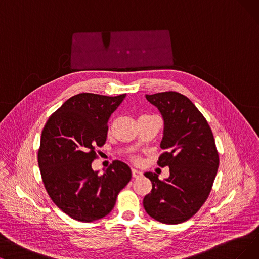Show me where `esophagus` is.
Segmentation results:
<instances>
[{
	"instance_id": "obj_1",
	"label": "esophagus",
	"mask_w": 259,
	"mask_h": 259,
	"mask_svg": "<svg viewBox=\"0 0 259 259\" xmlns=\"http://www.w3.org/2000/svg\"><path fill=\"white\" fill-rule=\"evenodd\" d=\"M132 174H133V178L137 179V178H140V177H141L142 172L139 171V170H137V169H132Z\"/></svg>"
}]
</instances>
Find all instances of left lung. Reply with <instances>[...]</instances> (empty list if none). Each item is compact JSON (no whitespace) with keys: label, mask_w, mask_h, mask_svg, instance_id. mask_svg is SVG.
I'll return each mask as SVG.
<instances>
[{"label":"left lung","mask_w":259,"mask_h":259,"mask_svg":"<svg viewBox=\"0 0 259 259\" xmlns=\"http://www.w3.org/2000/svg\"><path fill=\"white\" fill-rule=\"evenodd\" d=\"M163 120L160 148L164 151L160 167L168 165L170 177L160 181L158 175L146 172L152 191L144 196L143 207L153 219L178 224L190 219L207 200L219 156L207 121L193 103L179 92L167 91L146 95Z\"/></svg>","instance_id":"8db88e82"}]
</instances>
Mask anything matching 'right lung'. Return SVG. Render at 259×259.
Listing matches in <instances>:
<instances>
[{"mask_svg": "<svg viewBox=\"0 0 259 259\" xmlns=\"http://www.w3.org/2000/svg\"><path fill=\"white\" fill-rule=\"evenodd\" d=\"M126 94L117 97L79 94L52 115L41 134L38 164L45 187L57 207L77 221L108 214L132 170L115 160L102 175L91 163L96 147L107 138V123Z\"/></svg>", "mask_w": 259, "mask_h": 259, "instance_id": "obj_1", "label": "right lung"}]
</instances>
